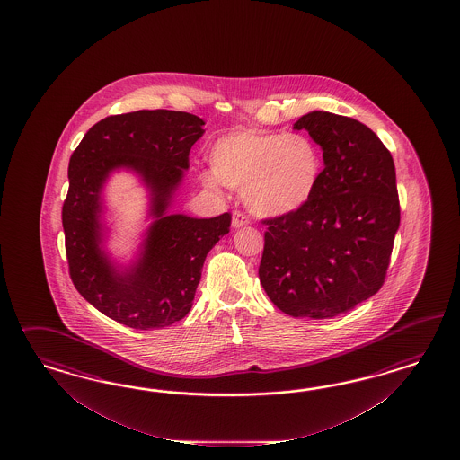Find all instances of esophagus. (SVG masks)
<instances>
[{
	"mask_svg": "<svg viewBox=\"0 0 460 460\" xmlns=\"http://www.w3.org/2000/svg\"><path fill=\"white\" fill-rule=\"evenodd\" d=\"M250 223V217H248L244 212H241V210H234V212H233V227H234V229H239V227H243V226H248Z\"/></svg>",
	"mask_w": 460,
	"mask_h": 460,
	"instance_id": "1",
	"label": "esophagus"
}]
</instances>
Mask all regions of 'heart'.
<instances>
[{
	"label": "heart",
	"mask_w": 460,
	"mask_h": 460,
	"mask_svg": "<svg viewBox=\"0 0 460 460\" xmlns=\"http://www.w3.org/2000/svg\"><path fill=\"white\" fill-rule=\"evenodd\" d=\"M210 168L200 181L212 190L224 183L243 190L248 209L285 217L304 209L322 177L321 148L298 133L237 129L210 148Z\"/></svg>",
	"instance_id": "1"
}]
</instances>
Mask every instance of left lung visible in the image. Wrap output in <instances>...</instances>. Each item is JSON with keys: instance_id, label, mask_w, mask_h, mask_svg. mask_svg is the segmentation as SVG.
<instances>
[{"instance_id": "1", "label": "left lung", "mask_w": 460, "mask_h": 460, "mask_svg": "<svg viewBox=\"0 0 460 460\" xmlns=\"http://www.w3.org/2000/svg\"><path fill=\"white\" fill-rule=\"evenodd\" d=\"M322 148L321 181L305 208L266 219L260 281L292 317L332 319L383 287L400 227L388 148L359 121L327 111L302 116Z\"/></svg>"}]
</instances>
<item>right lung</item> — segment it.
Listing matches in <instances>:
<instances>
[{"label": "right lung", "instance_id": "right-lung-1", "mask_svg": "<svg viewBox=\"0 0 460 460\" xmlns=\"http://www.w3.org/2000/svg\"><path fill=\"white\" fill-rule=\"evenodd\" d=\"M206 125L199 116L141 110L101 119L74 150L62 208L70 279L99 312L126 327L148 331L181 321L192 308L206 256L229 233L231 214L197 219L168 208ZM135 171L149 189L155 219L131 266L103 248L102 187L112 171Z\"/></svg>", "mask_w": 460, "mask_h": 460}]
</instances>
